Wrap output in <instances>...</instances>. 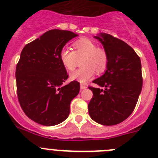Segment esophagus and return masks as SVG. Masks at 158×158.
Segmentation results:
<instances>
[{
	"instance_id": "34e87169",
	"label": "esophagus",
	"mask_w": 158,
	"mask_h": 158,
	"mask_svg": "<svg viewBox=\"0 0 158 158\" xmlns=\"http://www.w3.org/2000/svg\"><path fill=\"white\" fill-rule=\"evenodd\" d=\"M86 88H87V86H86L85 84H81V90H83V89H85Z\"/></svg>"
}]
</instances>
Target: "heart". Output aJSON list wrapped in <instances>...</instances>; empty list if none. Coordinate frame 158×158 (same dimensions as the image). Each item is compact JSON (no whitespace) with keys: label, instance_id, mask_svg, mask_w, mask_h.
<instances>
[{"label":"heart","instance_id":"1","mask_svg":"<svg viewBox=\"0 0 158 158\" xmlns=\"http://www.w3.org/2000/svg\"><path fill=\"white\" fill-rule=\"evenodd\" d=\"M75 51L62 48L60 52V60L65 69L71 71L76 68L78 59H81V69L71 73L69 78L85 83L93 77L95 71L101 73L107 68L108 56L106 51L98 47L97 44L89 39L83 38L73 44Z\"/></svg>","mask_w":158,"mask_h":158}]
</instances>
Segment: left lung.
<instances>
[{
  "label": "left lung",
  "instance_id": "obj_1",
  "mask_svg": "<svg viewBox=\"0 0 158 158\" xmlns=\"http://www.w3.org/2000/svg\"><path fill=\"white\" fill-rule=\"evenodd\" d=\"M94 38L104 47L108 62L105 73L93 81L99 87H89L93 93L89 113L95 122L112 126L127 118L136 106L142 88L141 60L132 47L111 35Z\"/></svg>",
  "mask_w": 158,
  "mask_h": 158
}]
</instances>
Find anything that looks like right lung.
Wrapping results in <instances>:
<instances>
[{"label":"right lung","mask_w":158,"mask_h":158,"mask_svg":"<svg viewBox=\"0 0 158 158\" xmlns=\"http://www.w3.org/2000/svg\"><path fill=\"white\" fill-rule=\"evenodd\" d=\"M78 35L53 29L23 47L16 65L19 104L28 118L43 126H54L69 115L72 100L80 91L79 82L64 85L68 74L60 52Z\"/></svg>","instance_id":"add662e5"}]
</instances>
